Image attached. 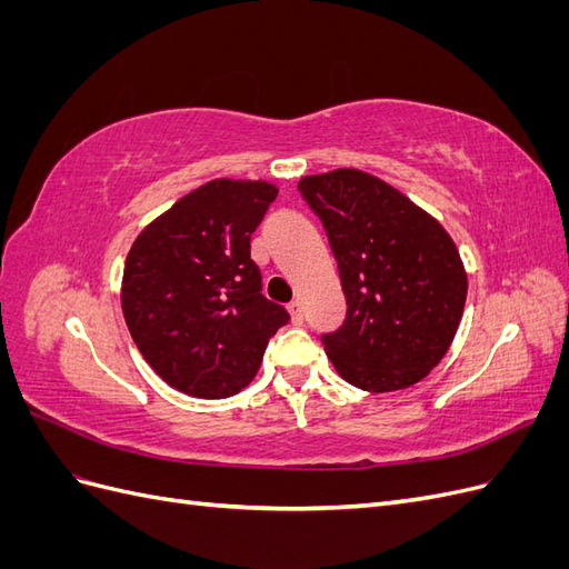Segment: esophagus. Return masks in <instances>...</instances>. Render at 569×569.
Here are the masks:
<instances>
[{
	"mask_svg": "<svg viewBox=\"0 0 569 569\" xmlns=\"http://www.w3.org/2000/svg\"><path fill=\"white\" fill-rule=\"evenodd\" d=\"M289 316H291V322H297V325L303 322V306H301V301L289 303Z\"/></svg>",
	"mask_w": 569,
	"mask_h": 569,
	"instance_id": "1",
	"label": "esophagus"
}]
</instances>
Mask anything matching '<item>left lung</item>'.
Returning <instances> with one entry per match:
<instances>
[{
  "instance_id": "obj_1",
  "label": "left lung",
  "mask_w": 569,
  "mask_h": 569,
  "mask_svg": "<svg viewBox=\"0 0 569 569\" xmlns=\"http://www.w3.org/2000/svg\"><path fill=\"white\" fill-rule=\"evenodd\" d=\"M339 263L349 313L325 353L349 385L382 393L418 385L451 349L468 272L441 222L358 168L299 180Z\"/></svg>"
}]
</instances>
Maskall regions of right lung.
Returning a JSON list of instances; mask_svg holds the SVG:
<instances>
[{
    "mask_svg": "<svg viewBox=\"0 0 569 569\" xmlns=\"http://www.w3.org/2000/svg\"><path fill=\"white\" fill-rule=\"evenodd\" d=\"M278 192L268 180L216 178L153 218L128 251V330L153 372L194 399H228L251 385L289 320L261 295L249 253Z\"/></svg>",
    "mask_w": 569,
    "mask_h": 569,
    "instance_id": "right-lung-1",
    "label": "right lung"
}]
</instances>
